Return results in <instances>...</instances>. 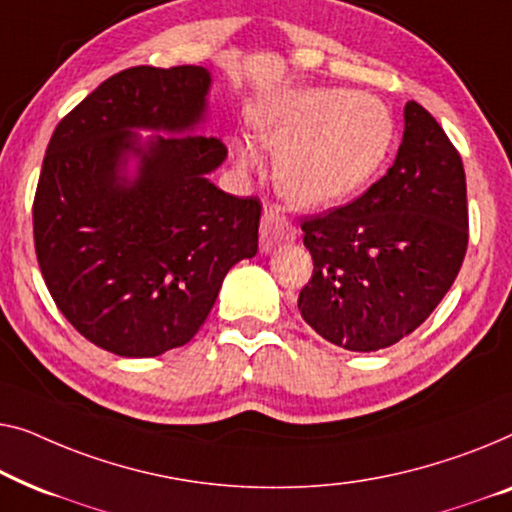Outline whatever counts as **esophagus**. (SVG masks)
Here are the masks:
<instances>
[{
    "label": "esophagus",
    "mask_w": 512,
    "mask_h": 512,
    "mask_svg": "<svg viewBox=\"0 0 512 512\" xmlns=\"http://www.w3.org/2000/svg\"><path fill=\"white\" fill-rule=\"evenodd\" d=\"M294 234H297V229L292 227V222L285 213H280L278 208H266L262 215V225H259V248L264 253H269L278 243L292 241Z\"/></svg>",
    "instance_id": "obj_1"
}]
</instances>
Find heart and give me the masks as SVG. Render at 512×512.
Instances as JSON below:
<instances>
[{
    "instance_id": "b5f03b06",
    "label": "heart",
    "mask_w": 512,
    "mask_h": 512,
    "mask_svg": "<svg viewBox=\"0 0 512 512\" xmlns=\"http://www.w3.org/2000/svg\"><path fill=\"white\" fill-rule=\"evenodd\" d=\"M257 139L278 157L285 197L308 208H329L364 190L390 155L394 122L371 95L338 88L290 90L257 113ZM243 167L257 153L239 143Z\"/></svg>"
}]
</instances>
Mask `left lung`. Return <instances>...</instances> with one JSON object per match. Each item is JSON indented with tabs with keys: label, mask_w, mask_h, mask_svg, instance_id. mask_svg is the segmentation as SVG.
I'll return each instance as SVG.
<instances>
[{
	"label": "left lung",
	"mask_w": 512,
	"mask_h": 512,
	"mask_svg": "<svg viewBox=\"0 0 512 512\" xmlns=\"http://www.w3.org/2000/svg\"><path fill=\"white\" fill-rule=\"evenodd\" d=\"M403 120L387 174L350 204L301 222L313 257L301 318L345 350H383L413 334L455 283L469 246L462 157L417 102Z\"/></svg>",
	"instance_id": "1"
}]
</instances>
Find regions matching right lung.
<instances>
[{
	"label": "right lung",
	"mask_w": 512,
	"mask_h": 512,
	"mask_svg": "<svg viewBox=\"0 0 512 512\" xmlns=\"http://www.w3.org/2000/svg\"><path fill=\"white\" fill-rule=\"evenodd\" d=\"M204 67H132L55 127L34 194V248L55 306L78 334L120 357L181 348L211 313L227 271L257 253L262 204L208 181L227 157L194 134ZM132 128L169 137L146 144ZM129 154L140 157L127 179Z\"/></svg>",
	"instance_id": "right-lung-1"
}]
</instances>
